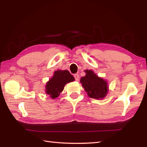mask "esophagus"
Masks as SVG:
<instances>
[{
    "label": "esophagus",
    "instance_id": "34e87169",
    "mask_svg": "<svg viewBox=\"0 0 147 147\" xmlns=\"http://www.w3.org/2000/svg\"><path fill=\"white\" fill-rule=\"evenodd\" d=\"M74 79H75L76 81H78L79 80V75L78 74H74Z\"/></svg>",
    "mask_w": 147,
    "mask_h": 147
}]
</instances>
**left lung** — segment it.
<instances>
[{
  "mask_svg": "<svg viewBox=\"0 0 147 147\" xmlns=\"http://www.w3.org/2000/svg\"><path fill=\"white\" fill-rule=\"evenodd\" d=\"M86 75L82 77L80 82L90 98H103L108 92L107 83L99 78L91 70L85 71Z\"/></svg>",
  "mask_w": 147,
  "mask_h": 147,
  "instance_id": "8db88e82",
  "label": "left lung"
}]
</instances>
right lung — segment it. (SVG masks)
Masks as SVG:
<instances>
[{
    "label": "right lung",
    "mask_w": 147,
    "mask_h": 147,
    "mask_svg": "<svg viewBox=\"0 0 147 147\" xmlns=\"http://www.w3.org/2000/svg\"><path fill=\"white\" fill-rule=\"evenodd\" d=\"M74 77L67 70H58L46 85V93L52 98H55L63 91L65 84L73 82Z\"/></svg>",
    "instance_id": "1"
}]
</instances>
